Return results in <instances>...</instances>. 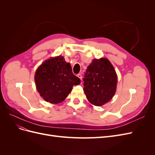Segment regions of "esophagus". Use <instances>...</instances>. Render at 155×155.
I'll use <instances>...</instances> for the list:
<instances>
[{
	"instance_id": "obj_1",
	"label": "esophagus",
	"mask_w": 155,
	"mask_h": 155,
	"mask_svg": "<svg viewBox=\"0 0 155 155\" xmlns=\"http://www.w3.org/2000/svg\"><path fill=\"white\" fill-rule=\"evenodd\" d=\"M77 76L81 80V79H82V75H81V74H79L77 75Z\"/></svg>"
}]
</instances>
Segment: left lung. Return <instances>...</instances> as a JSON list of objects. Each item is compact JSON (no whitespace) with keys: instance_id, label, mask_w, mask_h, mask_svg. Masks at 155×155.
Instances as JSON below:
<instances>
[{"instance_id":"8db88e82","label":"left lung","mask_w":155,"mask_h":155,"mask_svg":"<svg viewBox=\"0 0 155 155\" xmlns=\"http://www.w3.org/2000/svg\"><path fill=\"white\" fill-rule=\"evenodd\" d=\"M83 81V91L88 101L96 106H101L114 95L117 75L107 59H95L88 67Z\"/></svg>"}]
</instances>
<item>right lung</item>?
Returning <instances> with one entry per match:
<instances>
[{"instance_id":"1","label":"right lung","mask_w":155,"mask_h":155,"mask_svg":"<svg viewBox=\"0 0 155 155\" xmlns=\"http://www.w3.org/2000/svg\"><path fill=\"white\" fill-rule=\"evenodd\" d=\"M35 81L41 96L55 104L66 99L73 86L81 83L80 79L72 73L71 65L61 56L46 60L39 66Z\"/></svg>"}]
</instances>
